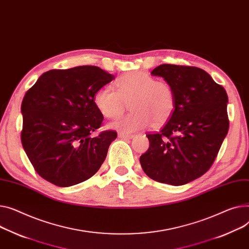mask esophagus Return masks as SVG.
Instances as JSON below:
<instances>
[{
	"mask_svg": "<svg viewBox=\"0 0 249 249\" xmlns=\"http://www.w3.org/2000/svg\"><path fill=\"white\" fill-rule=\"evenodd\" d=\"M118 136L121 139H131V138H133L134 135L133 134H129V133H124V132H119Z\"/></svg>",
	"mask_w": 249,
	"mask_h": 249,
	"instance_id": "obj_1",
	"label": "esophagus"
}]
</instances>
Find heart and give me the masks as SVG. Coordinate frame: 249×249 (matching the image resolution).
<instances>
[{
    "label": "heart",
    "instance_id": "b5f03b06",
    "mask_svg": "<svg viewBox=\"0 0 249 249\" xmlns=\"http://www.w3.org/2000/svg\"><path fill=\"white\" fill-rule=\"evenodd\" d=\"M93 101L100 113L110 119L119 118L131 105L126 117L112 122L110 127L121 132H133L163 123L175 109V93L166 81L156 79L144 71H131L117 79L115 88L98 89Z\"/></svg>",
    "mask_w": 249,
    "mask_h": 249
}]
</instances>
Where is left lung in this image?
<instances>
[{
  "instance_id": "obj_1",
  "label": "left lung",
  "mask_w": 249,
  "mask_h": 249,
  "mask_svg": "<svg viewBox=\"0 0 249 249\" xmlns=\"http://www.w3.org/2000/svg\"><path fill=\"white\" fill-rule=\"evenodd\" d=\"M151 74L172 86L175 109L160 131L148 133V150L140 156L151 179L184 185L206 173L227 134L228 97L204 70L163 64Z\"/></svg>"
}]
</instances>
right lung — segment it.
I'll use <instances>...</instances> for the list:
<instances>
[{
    "mask_svg": "<svg viewBox=\"0 0 249 249\" xmlns=\"http://www.w3.org/2000/svg\"><path fill=\"white\" fill-rule=\"evenodd\" d=\"M115 77L96 66L44 73L23 99L21 141L36 172L60 187L91 178L101 167L116 131L91 134L103 115L95 92Z\"/></svg>",
    "mask_w": 249,
    "mask_h": 249,
    "instance_id": "right-lung-1",
    "label": "right lung"
}]
</instances>
